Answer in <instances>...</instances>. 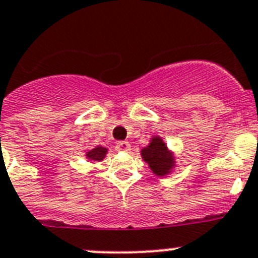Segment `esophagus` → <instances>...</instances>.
<instances>
[{
  "instance_id": "obj_1",
  "label": "esophagus",
  "mask_w": 258,
  "mask_h": 258,
  "mask_svg": "<svg viewBox=\"0 0 258 258\" xmlns=\"http://www.w3.org/2000/svg\"><path fill=\"white\" fill-rule=\"evenodd\" d=\"M115 150L127 153V151L131 150V145H130V143H127V141H119V143H117V145H115Z\"/></svg>"
}]
</instances>
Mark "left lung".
Wrapping results in <instances>:
<instances>
[{"instance_id": "left-lung-1", "label": "left lung", "mask_w": 258, "mask_h": 258, "mask_svg": "<svg viewBox=\"0 0 258 258\" xmlns=\"http://www.w3.org/2000/svg\"><path fill=\"white\" fill-rule=\"evenodd\" d=\"M141 156L148 163L151 172L159 177L169 174L175 165L173 153L168 150L163 139L159 136L151 139L150 144L141 150Z\"/></svg>"}]
</instances>
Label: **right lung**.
<instances>
[{"mask_svg": "<svg viewBox=\"0 0 258 258\" xmlns=\"http://www.w3.org/2000/svg\"><path fill=\"white\" fill-rule=\"evenodd\" d=\"M108 149L103 148V146H96V148L91 149L86 153V158L89 160H93V162H102L103 159L105 158V154H107Z\"/></svg>", "mask_w": 258, "mask_h": 258, "instance_id": "obj_1", "label": "right lung"}]
</instances>
